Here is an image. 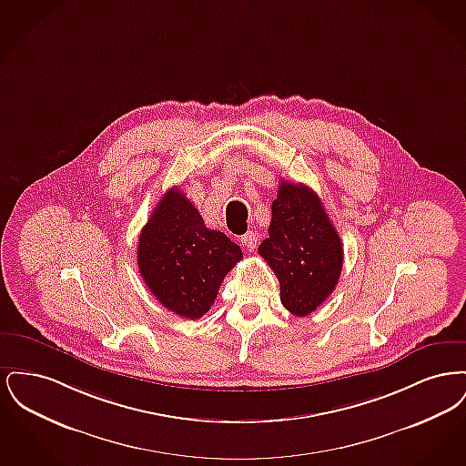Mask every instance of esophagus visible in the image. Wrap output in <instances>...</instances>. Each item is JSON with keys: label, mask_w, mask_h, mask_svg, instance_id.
Segmentation results:
<instances>
[{"label": "esophagus", "mask_w": 466, "mask_h": 466, "mask_svg": "<svg viewBox=\"0 0 466 466\" xmlns=\"http://www.w3.org/2000/svg\"><path fill=\"white\" fill-rule=\"evenodd\" d=\"M241 243H243L246 249H255L257 248V234L253 230L246 232L243 238H241Z\"/></svg>", "instance_id": "esophagus-1"}]
</instances>
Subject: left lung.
<instances>
[{"label": "left lung", "mask_w": 466, "mask_h": 466, "mask_svg": "<svg viewBox=\"0 0 466 466\" xmlns=\"http://www.w3.org/2000/svg\"><path fill=\"white\" fill-rule=\"evenodd\" d=\"M258 253L278 276L283 306L300 318L329 299L344 262L340 238L319 198L289 181L279 185Z\"/></svg>", "instance_id": "obj_1"}]
</instances>
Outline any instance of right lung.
Wrapping results in <instances>:
<instances>
[{
    "mask_svg": "<svg viewBox=\"0 0 466 466\" xmlns=\"http://www.w3.org/2000/svg\"><path fill=\"white\" fill-rule=\"evenodd\" d=\"M243 251L211 230L177 188L157 204L137 243V268L157 300L171 312L198 319L213 306L227 272Z\"/></svg>",
    "mask_w": 466,
    "mask_h": 466,
    "instance_id": "add662e5",
    "label": "right lung"
}]
</instances>
